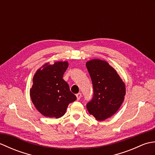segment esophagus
Wrapping results in <instances>:
<instances>
[{
	"label": "esophagus",
	"instance_id": "34e87169",
	"mask_svg": "<svg viewBox=\"0 0 155 155\" xmlns=\"http://www.w3.org/2000/svg\"><path fill=\"white\" fill-rule=\"evenodd\" d=\"M81 96H82V94L81 93H78L77 94H76V97H77V100H79L81 97Z\"/></svg>",
	"mask_w": 155,
	"mask_h": 155
}]
</instances>
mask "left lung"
<instances>
[{"label": "left lung", "mask_w": 155, "mask_h": 155, "mask_svg": "<svg viewBox=\"0 0 155 155\" xmlns=\"http://www.w3.org/2000/svg\"><path fill=\"white\" fill-rule=\"evenodd\" d=\"M86 66L93 87V97L87 104V110L97 120H104L118 110L126 93L124 83L108 62L99 59Z\"/></svg>", "instance_id": "obj_1"}]
</instances>
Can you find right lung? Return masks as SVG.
Here are the masks:
<instances>
[{
	"label": "right lung",
	"instance_id": "add662e5",
	"mask_svg": "<svg viewBox=\"0 0 155 155\" xmlns=\"http://www.w3.org/2000/svg\"><path fill=\"white\" fill-rule=\"evenodd\" d=\"M68 66L67 62H57L52 65L46 64L34 76L31 98L37 109L45 117H62L68 104L77 100L68 83L62 78Z\"/></svg>",
	"mask_w": 155,
	"mask_h": 155
}]
</instances>
